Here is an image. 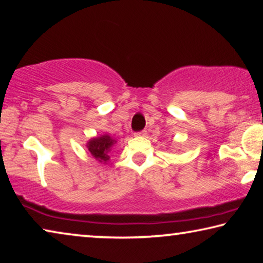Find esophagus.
Segmentation results:
<instances>
[{
  "mask_svg": "<svg viewBox=\"0 0 263 263\" xmlns=\"http://www.w3.org/2000/svg\"><path fill=\"white\" fill-rule=\"evenodd\" d=\"M146 133H147V132L144 130V131H140V132H136L135 136L136 137H144V136H146Z\"/></svg>",
  "mask_w": 263,
  "mask_h": 263,
  "instance_id": "esophagus-1",
  "label": "esophagus"
}]
</instances>
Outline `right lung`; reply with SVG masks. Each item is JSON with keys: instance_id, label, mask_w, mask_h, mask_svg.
Segmentation results:
<instances>
[{"instance_id": "1", "label": "right lung", "mask_w": 263, "mask_h": 263, "mask_svg": "<svg viewBox=\"0 0 263 263\" xmlns=\"http://www.w3.org/2000/svg\"><path fill=\"white\" fill-rule=\"evenodd\" d=\"M115 139H112L109 135H103L101 137L91 138L90 140L87 142V148L89 152L91 153L97 161L106 163L109 161V152L111 151V147L116 144Z\"/></svg>"}]
</instances>
